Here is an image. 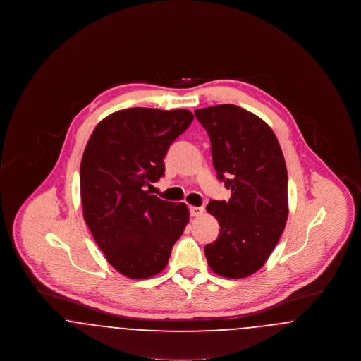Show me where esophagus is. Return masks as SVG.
<instances>
[{
  "label": "esophagus",
  "mask_w": 361,
  "mask_h": 361,
  "mask_svg": "<svg viewBox=\"0 0 361 361\" xmlns=\"http://www.w3.org/2000/svg\"><path fill=\"white\" fill-rule=\"evenodd\" d=\"M189 212H190V216H200L204 212V208L203 207H189Z\"/></svg>",
  "instance_id": "34e87169"
}]
</instances>
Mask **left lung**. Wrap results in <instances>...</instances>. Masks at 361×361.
I'll return each mask as SVG.
<instances>
[{
    "label": "left lung",
    "instance_id": "1",
    "mask_svg": "<svg viewBox=\"0 0 361 361\" xmlns=\"http://www.w3.org/2000/svg\"><path fill=\"white\" fill-rule=\"evenodd\" d=\"M211 140L216 176L231 189L228 202L211 200L207 211L221 226L204 246L216 275L242 279L267 262L288 216V176L272 128L255 114L222 104L196 109Z\"/></svg>",
    "mask_w": 361,
    "mask_h": 361
}]
</instances>
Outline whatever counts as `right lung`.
<instances>
[{
  "label": "right lung",
  "mask_w": 361,
  "mask_h": 361,
  "mask_svg": "<svg viewBox=\"0 0 361 361\" xmlns=\"http://www.w3.org/2000/svg\"><path fill=\"white\" fill-rule=\"evenodd\" d=\"M192 121L187 109L128 108L100 121L87 140L80 168L84 219L121 275H158L189 222L187 204L146 187L165 174L164 158Z\"/></svg>",
  "instance_id": "add662e5"
}]
</instances>
